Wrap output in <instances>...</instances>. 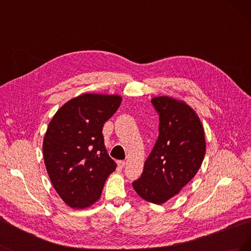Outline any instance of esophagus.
<instances>
[{
	"label": "esophagus",
	"mask_w": 251,
	"mask_h": 251,
	"mask_svg": "<svg viewBox=\"0 0 251 251\" xmlns=\"http://www.w3.org/2000/svg\"><path fill=\"white\" fill-rule=\"evenodd\" d=\"M117 164H118V166L120 169H125V166H126V161H124V160H119L118 162H117Z\"/></svg>",
	"instance_id": "34e87169"
}]
</instances>
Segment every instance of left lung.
<instances>
[{"instance_id":"1","label":"left lung","mask_w":251,"mask_h":251,"mask_svg":"<svg viewBox=\"0 0 251 251\" xmlns=\"http://www.w3.org/2000/svg\"><path fill=\"white\" fill-rule=\"evenodd\" d=\"M151 104L159 116V136L133 187L142 199L162 204L199 171L205 137L199 117L187 104L168 96L153 98Z\"/></svg>"}]
</instances>
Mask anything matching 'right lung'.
Returning a JSON list of instances; mask_svg holds the SVG:
<instances>
[{"mask_svg": "<svg viewBox=\"0 0 251 251\" xmlns=\"http://www.w3.org/2000/svg\"><path fill=\"white\" fill-rule=\"evenodd\" d=\"M120 103L117 95L83 94L65 103L49 124L43 143L45 165L53 187L70 207L96 202L116 169L101 132Z\"/></svg>", "mask_w": 251, "mask_h": 251, "instance_id": "right-lung-1", "label": "right lung"}]
</instances>
